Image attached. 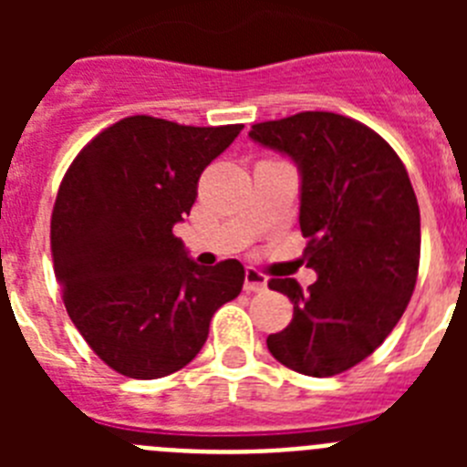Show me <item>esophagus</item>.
I'll list each match as a JSON object with an SVG mask.
<instances>
[{
	"mask_svg": "<svg viewBox=\"0 0 467 467\" xmlns=\"http://www.w3.org/2000/svg\"><path fill=\"white\" fill-rule=\"evenodd\" d=\"M266 278H264L262 274H259L257 269H245V283H243V287H245V292H264L266 290Z\"/></svg>",
	"mask_w": 467,
	"mask_h": 467,
	"instance_id": "obj_1",
	"label": "esophagus"
}]
</instances>
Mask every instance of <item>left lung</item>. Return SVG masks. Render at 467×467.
<instances>
[{"mask_svg": "<svg viewBox=\"0 0 467 467\" xmlns=\"http://www.w3.org/2000/svg\"><path fill=\"white\" fill-rule=\"evenodd\" d=\"M247 135L295 161L304 254L317 274L308 290L271 278L295 313L266 346L299 374L346 372L383 344L414 292L420 214L410 175L386 140L334 111L254 123Z\"/></svg>", "mask_w": 467, "mask_h": 467, "instance_id": "obj_1", "label": "left lung"}]
</instances>
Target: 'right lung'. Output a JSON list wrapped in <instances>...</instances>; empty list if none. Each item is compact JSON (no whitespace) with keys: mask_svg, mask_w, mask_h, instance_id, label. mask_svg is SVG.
<instances>
[{"mask_svg":"<svg viewBox=\"0 0 467 467\" xmlns=\"http://www.w3.org/2000/svg\"><path fill=\"white\" fill-rule=\"evenodd\" d=\"M241 130L128 117L69 166L51 217L53 269L72 323L114 372L182 369L203 348L214 311L241 292L238 259L201 266L172 234L201 172Z\"/></svg>","mask_w":467,"mask_h":467,"instance_id":"obj_1","label":"right lung"}]
</instances>
